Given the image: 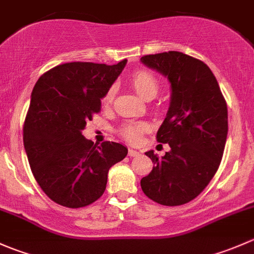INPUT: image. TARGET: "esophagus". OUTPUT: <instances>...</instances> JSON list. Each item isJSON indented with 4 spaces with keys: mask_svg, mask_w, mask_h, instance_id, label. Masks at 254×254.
<instances>
[{
    "mask_svg": "<svg viewBox=\"0 0 254 254\" xmlns=\"http://www.w3.org/2000/svg\"><path fill=\"white\" fill-rule=\"evenodd\" d=\"M127 155H129L130 157H136V156L140 155V152L136 150H132V148H129V151H127Z\"/></svg>",
    "mask_w": 254,
    "mask_h": 254,
    "instance_id": "34e87169",
    "label": "esophagus"
}]
</instances>
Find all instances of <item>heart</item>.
<instances>
[{"instance_id":"b5f03b06","label":"heart","mask_w":254,"mask_h":254,"mask_svg":"<svg viewBox=\"0 0 254 254\" xmlns=\"http://www.w3.org/2000/svg\"><path fill=\"white\" fill-rule=\"evenodd\" d=\"M130 83L134 87L135 91L145 99H151L156 97L160 91V81L147 70H137L130 76ZM115 96V87L111 86L104 93L102 102L104 104L112 103ZM148 129V124L145 122H127L120 127L119 132L125 140L130 142H136L141 137V135Z\"/></svg>"}]
</instances>
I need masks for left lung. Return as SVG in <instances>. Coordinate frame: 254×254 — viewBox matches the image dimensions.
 <instances>
[{"mask_svg":"<svg viewBox=\"0 0 254 254\" xmlns=\"http://www.w3.org/2000/svg\"><path fill=\"white\" fill-rule=\"evenodd\" d=\"M141 61L171 82L167 117L156 139L170 152L158 158L146 152L153 166L141 179L147 198L161 205L177 206L199 195L216 173L227 137V104L206 64L179 51L145 55Z\"/></svg>","mask_w":254,"mask_h":254,"instance_id":"left-lung-1","label":"left lung"}]
</instances>
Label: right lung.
Masks as SVG:
<instances>
[{"label":"right lung","mask_w":254,"mask_h":254,"mask_svg":"<svg viewBox=\"0 0 254 254\" xmlns=\"http://www.w3.org/2000/svg\"><path fill=\"white\" fill-rule=\"evenodd\" d=\"M125 64H63L43 73L33 88L23 142L35 181L56 204L77 209L98 200L109 168L127 155L122 143L98 145L81 132L101 112V99Z\"/></svg>","instance_id":"1"}]
</instances>
